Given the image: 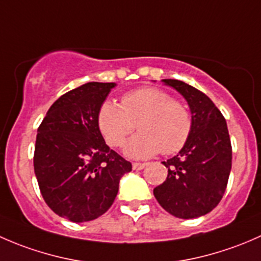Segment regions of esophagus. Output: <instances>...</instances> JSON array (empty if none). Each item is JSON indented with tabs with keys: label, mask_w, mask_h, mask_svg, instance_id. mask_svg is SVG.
<instances>
[{
	"label": "esophagus",
	"mask_w": 261,
	"mask_h": 261,
	"mask_svg": "<svg viewBox=\"0 0 261 261\" xmlns=\"http://www.w3.org/2000/svg\"><path fill=\"white\" fill-rule=\"evenodd\" d=\"M145 163H133V169L135 170H141L145 168Z\"/></svg>",
	"instance_id": "esophagus-1"
}]
</instances>
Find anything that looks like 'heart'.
I'll use <instances>...</instances> for the list:
<instances>
[{"label": "heart", "instance_id": "b5f03b06", "mask_svg": "<svg viewBox=\"0 0 261 261\" xmlns=\"http://www.w3.org/2000/svg\"><path fill=\"white\" fill-rule=\"evenodd\" d=\"M97 125L105 140L120 147L135 131L125 147L131 158L152 156L156 152L172 155L183 149L193 127V120L186 105L156 87H143L127 92L121 103L103 101L97 114Z\"/></svg>", "mask_w": 261, "mask_h": 261}]
</instances>
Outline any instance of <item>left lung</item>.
<instances>
[{
  "mask_svg": "<svg viewBox=\"0 0 261 261\" xmlns=\"http://www.w3.org/2000/svg\"><path fill=\"white\" fill-rule=\"evenodd\" d=\"M163 82L187 99L193 127L179 154L163 162L168 177L155 187L154 196L175 217H201L220 203L227 187L232 164L227 123L203 92L178 80Z\"/></svg>",
  "mask_w": 261,
  "mask_h": 261,
  "instance_id": "1",
  "label": "left lung"
}]
</instances>
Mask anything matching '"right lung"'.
<instances>
[{
	"instance_id": "obj_1",
	"label": "right lung",
	"mask_w": 261,
	"mask_h": 261,
	"mask_svg": "<svg viewBox=\"0 0 261 261\" xmlns=\"http://www.w3.org/2000/svg\"><path fill=\"white\" fill-rule=\"evenodd\" d=\"M115 83L89 82L57 99L36 135L34 170L49 208L72 222L103 215L114 203L118 181L133 169L110 149L97 114Z\"/></svg>"
}]
</instances>
